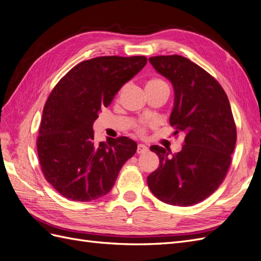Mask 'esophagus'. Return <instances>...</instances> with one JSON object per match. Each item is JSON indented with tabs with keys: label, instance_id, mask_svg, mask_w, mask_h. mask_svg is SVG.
<instances>
[{
	"label": "esophagus",
	"instance_id": "obj_1",
	"mask_svg": "<svg viewBox=\"0 0 261 261\" xmlns=\"http://www.w3.org/2000/svg\"><path fill=\"white\" fill-rule=\"evenodd\" d=\"M137 152L139 153V154H143V153L148 152V146H145L144 144H139Z\"/></svg>",
	"mask_w": 261,
	"mask_h": 261
}]
</instances>
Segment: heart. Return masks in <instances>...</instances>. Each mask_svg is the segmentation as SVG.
Wrapping results in <instances>:
<instances>
[{
	"label": "heart",
	"instance_id": "1",
	"mask_svg": "<svg viewBox=\"0 0 261 261\" xmlns=\"http://www.w3.org/2000/svg\"><path fill=\"white\" fill-rule=\"evenodd\" d=\"M160 84H164L161 79H156V78H153L151 80H149L148 84H146V87L148 86H153V85H160ZM148 125H153V122L150 121H143V122H140L136 125V131L139 133V135H143L145 132V129Z\"/></svg>",
	"mask_w": 261,
	"mask_h": 261
}]
</instances>
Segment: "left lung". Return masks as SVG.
<instances>
[{
    "instance_id": "1",
    "label": "left lung",
    "mask_w": 261,
    "mask_h": 261,
    "mask_svg": "<svg viewBox=\"0 0 261 261\" xmlns=\"http://www.w3.org/2000/svg\"><path fill=\"white\" fill-rule=\"evenodd\" d=\"M149 62L174 89L170 124L184 145L172 156L170 149L151 146L160 165L148 185L166 204L194 205L218 189L229 169L237 139L229 100L217 80L188 58L154 56Z\"/></svg>"
}]
</instances>
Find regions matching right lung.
<instances>
[{
	"mask_svg": "<svg viewBox=\"0 0 261 261\" xmlns=\"http://www.w3.org/2000/svg\"><path fill=\"white\" fill-rule=\"evenodd\" d=\"M146 62L144 56L88 59L51 90L36 144L45 178L64 197L90 202L108 194L123 164L135 155L138 145L126 137L95 143L92 124Z\"/></svg>",
	"mask_w": 261,
	"mask_h": 261,
	"instance_id": "obj_1",
	"label": "right lung"
}]
</instances>
